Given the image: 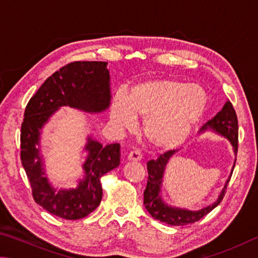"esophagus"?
Segmentation results:
<instances>
[{"label":"esophagus","mask_w":258,"mask_h":258,"mask_svg":"<svg viewBox=\"0 0 258 258\" xmlns=\"http://www.w3.org/2000/svg\"><path fill=\"white\" fill-rule=\"evenodd\" d=\"M142 157L143 156L139 151H132L128 155V160L129 161H141Z\"/></svg>","instance_id":"34e87169"}]
</instances>
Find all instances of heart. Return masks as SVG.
Here are the masks:
<instances>
[{"mask_svg":"<svg viewBox=\"0 0 258 258\" xmlns=\"http://www.w3.org/2000/svg\"><path fill=\"white\" fill-rule=\"evenodd\" d=\"M206 94L201 87L172 79H148L135 84L125 96L116 95L110 107V121L119 132L134 128L142 119V135L160 151L177 148L186 142L206 110Z\"/></svg>","mask_w":258,"mask_h":258,"instance_id":"b5f03b06","label":"heart"}]
</instances>
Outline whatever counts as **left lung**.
<instances>
[{
    "label": "left lung",
    "instance_id": "left-lung-1",
    "mask_svg": "<svg viewBox=\"0 0 258 258\" xmlns=\"http://www.w3.org/2000/svg\"><path fill=\"white\" fill-rule=\"evenodd\" d=\"M213 132L220 136L225 137L231 144L233 148L234 155L237 156L238 151V119L236 111L232 106L231 102L227 101L218 114L213 119H211L200 129V134L205 132ZM179 150L169 151L161 154L156 160H151L147 162V171H148V180L145 191H144V205L153 218L159 220L161 222L170 224V225H186L194 222H197L206 214H209L212 210H214L221 202H222L225 189L231 178L236 160H234L233 166L231 169L230 177L224 183V187L221 190L220 195L216 201L212 204L204 206L201 210H187L182 207H175L166 204V202L162 197V183H163L164 172L169 161Z\"/></svg>",
    "mask_w": 258,
    "mask_h": 258
}]
</instances>
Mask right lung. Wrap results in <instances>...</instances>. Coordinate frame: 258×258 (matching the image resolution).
Returning <instances> with one entry per match:
<instances>
[{"label":"right lung","instance_id":"1","mask_svg":"<svg viewBox=\"0 0 258 258\" xmlns=\"http://www.w3.org/2000/svg\"><path fill=\"white\" fill-rule=\"evenodd\" d=\"M106 66L107 62L99 61L69 63L48 77L26 106L20 135L21 163L35 202L58 218L79 220L96 210L103 196L101 178L120 164L119 144L103 146L88 136L83 179L76 188L57 190L45 173L40 153V134L58 108L70 106L86 113L107 110L112 95Z\"/></svg>","mask_w":258,"mask_h":258}]
</instances>
